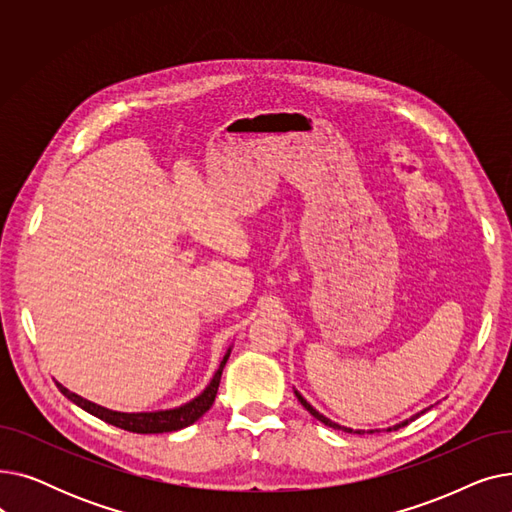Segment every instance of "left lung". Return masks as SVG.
<instances>
[{"instance_id":"left-lung-1","label":"left lung","mask_w":512,"mask_h":512,"mask_svg":"<svg viewBox=\"0 0 512 512\" xmlns=\"http://www.w3.org/2000/svg\"><path fill=\"white\" fill-rule=\"evenodd\" d=\"M294 394H297V398L301 400V405H303V407H305V409H307V411H309V413H311V415H313V417H315L317 421H321V423H324V425H328V427H334V429H342V432H351V434L355 432V429H351V427H342V425H338V423L330 421L328 417H324V415H321V413H317V411H315V409H313V407L309 405V402H307V400H305V398H303V396H301V394H299L297 390H294ZM421 413H423V411H421ZM421 413H419V415H421ZM419 415H415V417H419ZM415 417H411V419H407V421H402V423L394 425V429H396V427H402V425H407V423H409V421H413ZM388 432H390V429H388ZM355 434H363V432H361V429H357V432H355ZM371 434H373V432H371Z\"/></svg>"}]
</instances>
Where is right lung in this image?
Returning <instances> with one entry per match:
<instances>
[{"instance_id":"right-lung-1","label":"right lung","mask_w":512,"mask_h":512,"mask_svg":"<svg viewBox=\"0 0 512 512\" xmlns=\"http://www.w3.org/2000/svg\"><path fill=\"white\" fill-rule=\"evenodd\" d=\"M230 357V351L224 355L218 371H215L213 380L209 382V386L191 402H186V405L178 407V409H170V411H155V413H118V411H110V409H103L91 400H85L83 396H78L74 392H70L68 388H64L62 384L56 382V386L60 388V392L72 400L74 405H78L80 409H85L87 413L99 417L101 421L116 425L120 429H126V432L132 434H164V432H178L182 427L193 425L199 417H203L209 407L213 405L215 394H218L220 388V380H222V371L224 365Z\"/></svg>"}]
</instances>
